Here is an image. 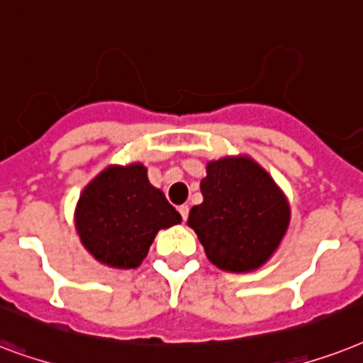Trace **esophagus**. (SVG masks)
<instances>
[{
    "label": "esophagus",
    "instance_id": "1",
    "mask_svg": "<svg viewBox=\"0 0 363 363\" xmlns=\"http://www.w3.org/2000/svg\"><path fill=\"white\" fill-rule=\"evenodd\" d=\"M178 211H179V216H182V219H184V221H187V217H189V206L182 204L178 208Z\"/></svg>",
    "mask_w": 363,
    "mask_h": 363
}]
</instances>
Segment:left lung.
<instances>
[{
    "label": "left lung",
    "mask_w": 363,
    "mask_h": 363,
    "mask_svg": "<svg viewBox=\"0 0 363 363\" xmlns=\"http://www.w3.org/2000/svg\"><path fill=\"white\" fill-rule=\"evenodd\" d=\"M202 204L189 211V225L206 257L227 272H253L279 247L291 221L283 191L251 157L210 161L200 182Z\"/></svg>",
    "instance_id": "8db88e82"
}]
</instances>
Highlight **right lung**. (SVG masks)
<instances>
[{
	"label": "right lung",
	"mask_w": 363,
	"mask_h": 363,
	"mask_svg": "<svg viewBox=\"0 0 363 363\" xmlns=\"http://www.w3.org/2000/svg\"><path fill=\"white\" fill-rule=\"evenodd\" d=\"M80 242L99 262L112 268H138L161 228L182 216L153 187L144 164L108 167L91 179L78 199Z\"/></svg>",
	"instance_id": "right-lung-1"
}]
</instances>
